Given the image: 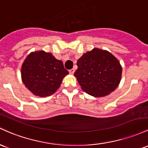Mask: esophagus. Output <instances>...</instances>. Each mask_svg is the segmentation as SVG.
<instances>
[{
  "label": "esophagus",
  "instance_id": "34e87169",
  "mask_svg": "<svg viewBox=\"0 0 148 148\" xmlns=\"http://www.w3.org/2000/svg\"><path fill=\"white\" fill-rule=\"evenodd\" d=\"M69 73L71 74H73L74 73H75V69H71V70H69Z\"/></svg>",
  "mask_w": 148,
  "mask_h": 148
}]
</instances>
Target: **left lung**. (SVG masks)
<instances>
[{
    "mask_svg": "<svg viewBox=\"0 0 148 148\" xmlns=\"http://www.w3.org/2000/svg\"><path fill=\"white\" fill-rule=\"evenodd\" d=\"M77 66L75 77L82 90L94 97L108 95L120 82L122 66L106 50L94 48L79 58Z\"/></svg>",
    "mask_w": 148,
    "mask_h": 148,
    "instance_id": "1",
    "label": "left lung"
}]
</instances>
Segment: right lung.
Instances as JSON below:
<instances>
[{"label":"right lung","instance_id":"right-lung-1","mask_svg":"<svg viewBox=\"0 0 148 148\" xmlns=\"http://www.w3.org/2000/svg\"><path fill=\"white\" fill-rule=\"evenodd\" d=\"M23 82L34 95L45 97L56 92L63 78L69 74L64 64L51 53L44 51L31 52L21 70Z\"/></svg>","mask_w":148,"mask_h":148}]
</instances>
